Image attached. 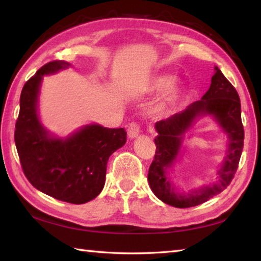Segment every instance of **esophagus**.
<instances>
[{
    "mask_svg": "<svg viewBox=\"0 0 261 261\" xmlns=\"http://www.w3.org/2000/svg\"><path fill=\"white\" fill-rule=\"evenodd\" d=\"M139 130H140V126L137 122H131L129 125H127V136L130 137V138H136V137H138L139 135Z\"/></svg>",
    "mask_w": 261,
    "mask_h": 261,
    "instance_id": "1",
    "label": "esophagus"
}]
</instances>
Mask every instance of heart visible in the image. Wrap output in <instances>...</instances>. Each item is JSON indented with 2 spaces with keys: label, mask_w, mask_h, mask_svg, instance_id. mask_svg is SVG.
<instances>
[{
  "label": "heart",
  "mask_w": 261,
  "mask_h": 261,
  "mask_svg": "<svg viewBox=\"0 0 261 261\" xmlns=\"http://www.w3.org/2000/svg\"><path fill=\"white\" fill-rule=\"evenodd\" d=\"M175 77L173 74H160L153 79L149 84V90L152 91H161L165 90L162 96L159 100L155 109L156 110H163L168 107H170L171 105H174L176 101L178 100L182 93L180 86L174 83Z\"/></svg>",
  "instance_id": "obj_1"
}]
</instances>
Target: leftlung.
Listing matches in <instances>:
<instances>
[{
    "label": "left lung",
    "mask_w": 261,
    "mask_h": 261,
    "mask_svg": "<svg viewBox=\"0 0 261 261\" xmlns=\"http://www.w3.org/2000/svg\"><path fill=\"white\" fill-rule=\"evenodd\" d=\"M208 91L201 100L196 101L166 120L155 123L158 136L155 155L148 169V183L153 193L166 204L188 208L200 205L222 192L235 176L244 145V129L241 118V100L230 82L215 67ZM211 114L228 137V149L225 161L218 172L215 184L189 193H178L167 177V170L177 158L185 132L197 117Z\"/></svg>",
    "instance_id": "1"
}]
</instances>
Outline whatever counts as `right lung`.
<instances>
[{"mask_svg": "<svg viewBox=\"0 0 261 261\" xmlns=\"http://www.w3.org/2000/svg\"><path fill=\"white\" fill-rule=\"evenodd\" d=\"M69 67L65 61L49 62L25 83L15 143L26 178L35 189L70 204H85L102 191L108 159L125 144L126 132L88 124L63 139L43 127L38 115L42 76Z\"/></svg>", "mask_w": 261, "mask_h": 261, "instance_id": "obj_1", "label": "right lung"}]
</instances>
